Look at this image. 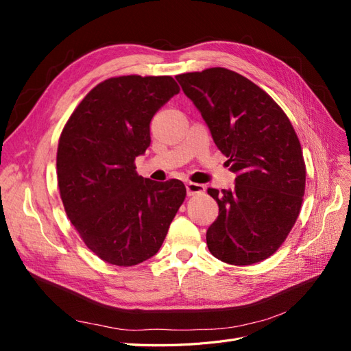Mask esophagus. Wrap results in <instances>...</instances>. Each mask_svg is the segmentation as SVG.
<instances>
[{
	"instance_id": "esophagus-1",
	"label": "esophagus",
	"mask_w": 351,
	"mask_h": 351,
	"mask_svg": "<svg viewBox=\"0 0 351 351\" xmlns=\"http://www.w3.org/2000/svg\"><path fill=\"white\" fill-rule=\"evenodd\" d=\"M186 189H187V195L189 196H195V195H200V193L205 192V186L204 184L192 183V182H189L186 184Z\"/></svg>"
}]
</instances>
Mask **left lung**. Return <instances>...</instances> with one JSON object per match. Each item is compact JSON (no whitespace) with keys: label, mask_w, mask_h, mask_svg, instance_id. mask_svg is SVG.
<instances>
[{"label":"left lung","mask_w":351,"mask_h":351,"mask_svg":"<svg viewBox=\"0 0 351 351\" xmlns=\"http://www.w3.org/2000/svg\"><path fill=\"white\" fill-rule=\"evenodd\" d=\"M206 121L236 184L208 189L219 215L206 231L209 252L230 265L258 263L277 252L300 214L306 165L289 117L241 74L212 67L176 76Z\"/></svg>","instance_id":"1"}]
</instances>
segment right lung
Instances as JSON below:
<instances>
[{"label":"right lung","instance_id":"obj_1","mask_svg":"<svg viewBox=\"0 0 351 351\" xmlns=\"http://www.w3.org/2000/svg\"><path fill=\"white\" fill-rule=\"evenodd\" d=\"M180 92L171 76H119L98 83L61 132L57 180L64 210L88 249L117 267H134L162 246L186 199L180 180L136 173L151 145L155 112Z\"/></svg>","mask_w":351,"mask_h":351}]
</instances>
